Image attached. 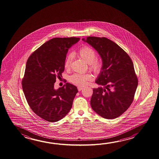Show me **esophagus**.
Returning a JSON list of instances; mask_svg holds the SVG:
<instances>
[{"instance_id": "34e87169", "label": "esophagus", "mask_w": 159, "mask_h": 159, "mask_svg": "<svg viewBox=\"0 0 159 159\" xmlns=\"http://www.w3.org/2000/svg\"><path fill=\"white\" fill-rule=\"evenodd\" d=\"M77 89H78V90L79 91H81L84 88H82V87H80V86H78V88H77Z\"/></svg>"}]
</instances>
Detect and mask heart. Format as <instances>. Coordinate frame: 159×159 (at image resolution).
I'll return each instance as SVG.
<instances>
[{
	"label": "heart",
	"instance_id": "obj_1",
	"mask_svg": "<svg viewBox=\"0 0 159 159\" xmlns=\"http://www.w3.org/2000/svg\"><path fill=\"white\" fill-rule=\"evenodd\" d=\"M78 54L88 62L90 69L94 71L95 73H99L101 71L103 67L102 62L96 58L97 53L93 48L89 46H84L79 50ZM73 57V53H69L65 58L64 67L66 69H69L70 67ZM91 80L92 76L90 74L81 75L78 73L71 75L69 79L73 84L78 86H84L88 84V81H91Z\"/></svg>",
	"mask_w": 159,
	"mask_h": 159
}]
</instances>
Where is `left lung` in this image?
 <instances>
[{
	"label": "left lung",
	"mask_w": 159,
	"mask_h": 159,
	"mask_svg": "<svg viewBox=\"0 0 159 159\" xmlns=\"http://www.w3.org/2000/svg\"><path fill=\"white\" fill-rule=\"evenodd\" d=\"M82 40L98 52L103 64L95 82L103 88L93 89L91 108L104 118H118L131 105L138 84L132 60L122 48L106 37L89 36Z\"/></svg>",
	"instance_id": "1"
}]
</instances>
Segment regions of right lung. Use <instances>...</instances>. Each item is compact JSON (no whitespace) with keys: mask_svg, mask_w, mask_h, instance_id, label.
<instances>
[{"mask_svg":"<svg viewBox=\"0 0 159 159\" xmlns=\"http://www.w3.org/2000/svg\"><path fill=\"white\" fill-rule=\"evenodd\" d=\"M79 37H56L47 41L32 53L26 63L23 90L32 111L48 122L64 118L70 110L77 87L66 83L54 89L56 78H61L68 49Z\"/></svg>","mask_w":159,"mask_h":159,"instance_id":"add662e5","label":"right lung"}]
</instances>
